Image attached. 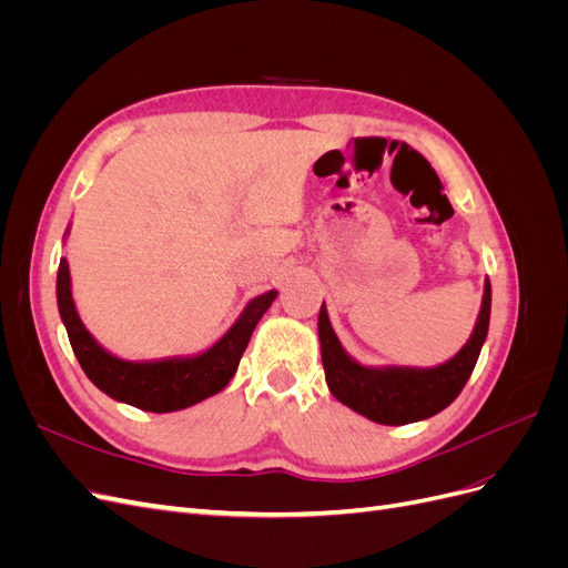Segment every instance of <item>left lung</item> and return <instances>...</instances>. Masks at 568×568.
I'll return each instance as SVG.
<instances>
[{
	"mask_svg": "<svg viewBox=\"0 0 568 568\" xmlns=\"http://www.w3.org/2000/svg\"><path fill=\"white\" fill-rule=\"evenodd\" d=\"M490 324V282L484 284V301L469 341L448 363L436 367H367L341 346L326 305L320 307L317 334L326 386L332 395L357 415L376 424L400 426L438 415L462 393L476 367Z\"/></svg>",
	"mask_w": 568,
	"mask_h": 568,
	"instance_id": "left-lung-1",
	"label": "left lung"
}]
</instances>
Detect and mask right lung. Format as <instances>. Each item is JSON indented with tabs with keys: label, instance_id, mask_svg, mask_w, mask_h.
<instances>
[{
	"label": "right lung",
	"instance_id": "right-lung-1",
	"mask_svg": "<svg viewBox=\"0 0 568 568\" xmlns=\"http://www.w3.org/2000/svg\"><path fill=\"white\" fill-rule=\"evenodd\" d=\"M68 232L71 227L65 230L63 239ZM274 298H277V288L251 298L230 329L201 353L161 359H123L101 346L82 324L65 257H61L57 274L59 315L82 372L109 398L144 412H178L225 388L248 346L255 324L267 313Z\"/></svg>",
	"mask_w": 568,
	"mask_h": 568
}]
</instances>
